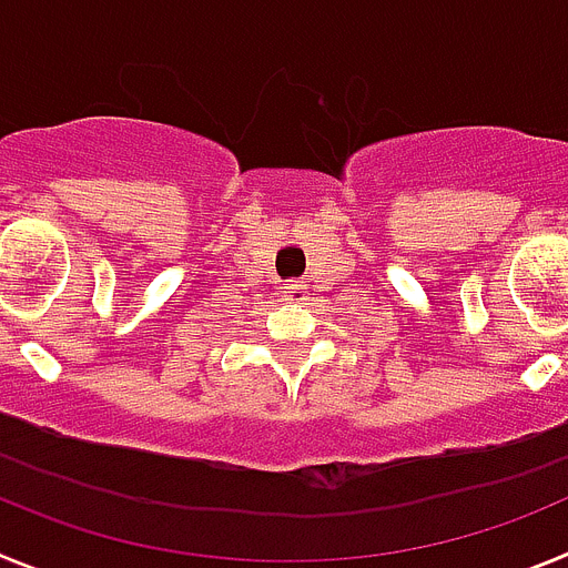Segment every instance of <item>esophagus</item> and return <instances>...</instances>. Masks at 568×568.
I'll list each match as a JSON object with an SVG mask.
<instances>
[{"label":"esophagus","mask_w":568,"mask_h":568,"mask_svg":"<svg viewBox=\"0 0 568 568\" xmlns=\"http://www.w3.org/2000/svg\"><path fill=\"white\" fill-rule=\"evenodd\" d=\"M284 298H287V301H304V298H307V284H304V281H290L287 287H284Z\"/></svg>","instance_id":"esophagus-1"}]
</instances>
